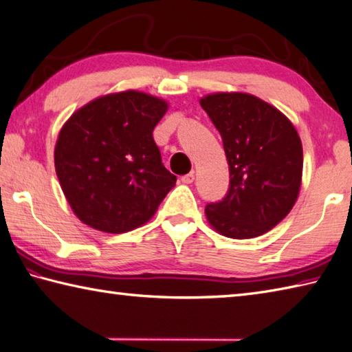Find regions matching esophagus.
I'll return each mask as SVG.
<instances>
[{
  "instance_id": "1",
  "label": "esophagus",
  "mask_w": 352,
  "mask_h": 352,
  "mask_svg": "<svg viewBox=\"0 0 352 352\" xmlns=\"http://www.w3.org/2000/svg\"><path fill=\"white\" fill-rule=\"evenodd\" d=\"M195 180V175H194V172H189V174H186V175H183L182 177V183H184V184H190Z\"/></svg>"
}]
</instances>
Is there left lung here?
Returning a JSON list of instances; mask_svg holds the SVG:
<instances>
[{
  "mask_svg": "<svg viewBox=\"0 0 352 352\" xmlns=\"http://www.w3.org/2000/svg\"><path fill=\"white\" fill-rule=\"evenodd\" d=\"M223 140L229 190L204 214L229 239H254L277 226L296 204L303 148L291 120L277 107L245 92H215L200 100Z\"/></svg>",
  "mask_w": 352,
  "mask_h": 352,
  "instance_id": "1",
  "label": "left lung"
}]
</instances>
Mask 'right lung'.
I'll use <instances>...</instances> for the list:
<instances>
[{
  "mask_svg": "<svg viewBox=\"0 0 352 352\" xmlns=\"http://www.w3.org/2000/svg\"><path fill=\"white\" fill-rule=\"evenodd\" d=\"M168 107V101L131 89L89 101L63 124L55 170L85 225L121 234L154 217L177 182L152 137Z\"/></svg>",
  "mask_w": 352,
  "mask_h": 352,
  "instance_id": "add662e5",
  "label": "right lung"
}]
</instances>
